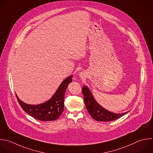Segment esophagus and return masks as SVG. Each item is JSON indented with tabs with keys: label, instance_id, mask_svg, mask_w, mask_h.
I'll return each instance as SVG.
<instances>
[{
	"label": "esophagus",
	"instance_id": "1",
	"mask_svg": "<svg viewBox=\"0 0 153 153\" xmlns=\"http://www.w3.org/2000/svg\"><path fill=\"white\" fill-rule=\"evenodd\" d=\"M80 75H81V74H80Z\"/></svg>",
	"mask_w": 153,
	"mask_h": 153
}]
</instances>
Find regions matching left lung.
<instances>
[{"instance_id": "1", "label": "left lung", "mask_w": 153, "mask_h": 153, "mask_svg": "<svg viewBox=\"0 0 153 153\" xmlns=\"http://www.w3.org/2000/svg\"><path fill=\"white\" fill-rule=\"evenodd\" d=\"M82 92L87 111L92 118L96 121L103 122L114 121L121 118L130 111L117 114L106 109L97 103L91 90L86 86L84 85L83 86Z\"/></svg>"}]
</instances>
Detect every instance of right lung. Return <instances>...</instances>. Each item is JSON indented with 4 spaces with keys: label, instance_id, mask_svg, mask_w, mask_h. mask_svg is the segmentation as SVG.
Returning <instances> with one entry per match:
<instances>
[{
    "label": "right lung",
    "instance_id": "add662e5",
    "mask_svg": "<svg viewBox=\"0 0 153 153\" xmlns=\"http://www.w3.org/2000/svg\"><path fill=\"white\" fill-rule=\"evenodd\" d=\"M72 77L73 75L64 80L52 97L42 103H26L16 94L20 106L26 113L38 120L50 121L57 120L64 111V95L68 85L72 82Z\"/></svg>",
    "mask_w": 153,
    "mask_h": 153
}]
</instances>
